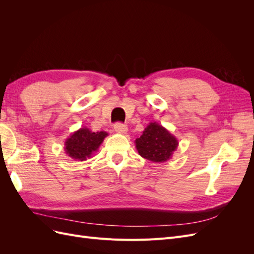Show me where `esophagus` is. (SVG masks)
<instances>
[{
	"instance_id": "obj_1",
	"label": "esophagus",
	"mask_w": 254,
	"mask_h": 254,
	"mask_svg": "<svg viewBox=\"0 0 254 254\" xmlns=\"http://www.w3.org/2000/svg\"><path fill=\"white\" fill-rule=\"evenodd\" d=\"M114 130L119 133L126 134L128 132V127L124 124H122V123H118V124L114 125Z\"/></svg>"
}]
</instances>
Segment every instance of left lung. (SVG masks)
<instances>
[{
	"instance_id": "1",
	"label": "left lung",
	"mask_w": 254,
	"mask_h": 254,
	"mask_svg": "<svg viewBox=\"0 0 254 254\" xmlns=\"http://www.w3.org/2000/svg\"><path fill=\"white\" fill-rule=\"evenodd\" d=\"M134 143L142 158L156 163L170 160L179 144L177 137L157 122L149 123Z\"/></svg>"
}]
</instances>
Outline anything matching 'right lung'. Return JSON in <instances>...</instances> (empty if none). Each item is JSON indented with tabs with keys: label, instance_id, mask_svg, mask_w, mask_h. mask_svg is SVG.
Returning a JSON list of instances; mask_svg holds the SVG:
<instances>
[{
	"label": "right lung",
	"instance_id": "add662e5",
	"mask_svg": "<svg viewBox=\"0 0 254 254\" xmlns=\"http://www.w3.org/2000/svg\"><path fill=\"white\" fill-rule=\"evenodd\" d=\"M107 135L106 131L93 132L87 127L80 128L65 140V153L73 160L86 161L97 151Z\"/></svg>",
	"mask_w": 254,
	"mask_h": 254
}]
</instances>
